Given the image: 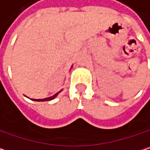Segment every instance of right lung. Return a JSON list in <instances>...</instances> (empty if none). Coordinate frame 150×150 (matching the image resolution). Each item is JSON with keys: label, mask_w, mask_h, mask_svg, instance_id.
<instances>
[{"label": "right lung", "mask_w": 150, "mask_h": 150, "mask_svg": "<svg viewBox=\"0 0 150 150\" xmlns=\"http://www.w3.org/2000/svg\"><path fill=\"white\" fill-rule=\"evenodd\" d=\"M59 92H61V91H59V92H57L56 94H54L53 96H52V97H49V98H43V99H32V100H34V101H38V102H44V101H49V100H52V99H53V98H55L57 96H58V94L59 93Z\"/></svg>", "instance_id": "right-lung-1"}]
</instances>
